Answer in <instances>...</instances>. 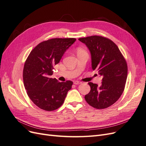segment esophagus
Instances as JSON below:
<instances>
[{"mask_svg": "<svg viewBox=\"0 0 146 146\" xmlns=\"http://www.w3.org/2000/svg\"><path fill=\"white\" fill-rule=\"evenodd\" d=\"M75 85H80V84H81L82 83L80 82H78V81H76V82H74V83Z\"/></svg>", "mask_w": 146, "mask_h": 146, "instance_id": "1", "label": "esophagus"}]
</instances>
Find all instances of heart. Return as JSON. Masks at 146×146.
<instances>
[{"label": "heart", "instance_id": "obj_1", "mask_svg": "<svg viewBox=\"0 0 146 146\" xmlns=\"http://www.w3.org/2000/svg\"><path fill=\"white\" fill-rule=\"evenodd\" d=\"M84 50L82 49V48H78L77 49V54L78 53H80V52H83Z\"/></svg>", "mask_w": 146, "mask_h": 146}]
</instances>
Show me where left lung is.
<instances>
[{
    "mask_svg": "<svg viewBox=\"0 0 146 146\" xmlns=\"http://www.w3.org/2000/svg\"><path fill=\"white\" fill-rule=\"evenodd\" d=\"M89 49L91 66L102 77L100 85L89 82L91 90L85 99L91 107L104 109L119 99L124 90L127 64L118 47L110 39L100 36L79 38Z\"/></svg>",
    "mask_w": 146,
    "mask_h": 146,
    "instance_id": "8db88e82",
    "label": "left lung"
}]
</instances>
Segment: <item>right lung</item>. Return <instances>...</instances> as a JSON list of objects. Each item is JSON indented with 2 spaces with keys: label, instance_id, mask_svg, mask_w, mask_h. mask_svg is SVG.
I'll use <instances>...</instances> for the list:
<instances>
[{
  "label": "right lung",
  "instance_id": "right-lung-1",
  "mask_svg": "<svg viewBox=\"0 0 146 146\" xmlns=\"http://www.w3.org/2000/svg\"><path fill=\"white\" fill-rule=\"evenodd\" d=\"M76 41L75 38H54L39 43L31 51L23 70L27 93L37 107L51 111L63 104L73 82H58L51 78L54 66Z\"/></svg>",
  "mask_w": 146,
  "mask_h": 146
}]
</instances>
